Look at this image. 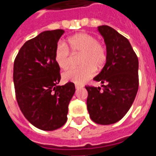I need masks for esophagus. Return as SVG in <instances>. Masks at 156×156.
I'll list each match as a JSON object with an SVG mask.
<instances>
[{"instance_id":"1","label":"esophagus","mask_w":156,"mask_h":156,"mask_svg":"<svg viewBox=\"0 0 156 156\" xmlns=\"http://www.w3.org/2000/svg\"><path fill=\"white\" fill-rule=\"evenodd\" d=\"M82 87V86H79V85H75V88L76 89H79Z\"/></svg>"}]
</instances>
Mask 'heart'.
I'll return each instance as SVG.
<instances>
[{
  "label": "heart",
  "instance_id": "obj_1",
  "mask_svg": "<svg viewBox=\"0 0 156 156\" xmlns=\"http://www.w3.org/2000/svg\"><path fill=\"white\" fill-rule=\"evenodd\" d=\"M72 53H81V67L71 68L63 73V79L75 84H83L95 74L96 69H101L107 59L106 49L93 36L85 33H77L67 39L66 44L59 41L55 51V59L61 69H66L71 64Z\"/></svg>",
  "mask_w": 156,
  "mask_h": 156
}]
</instances>
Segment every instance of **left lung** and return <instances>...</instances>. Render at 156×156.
<instances>
[{
    "instance_id": "obj_1",
    "label": "left lung",
    "mask_w": 156,
    "mask_h": 156,
    "mask_svg": "<svg viewBox=\"0 0 156 156\" xmlns=\"http://www.w3.org/2000/svg\"><path fill=\"white\" fill-rule=\"evenodd\" d=\"M97 31L104 38L107 59L93 79L103 84V89L85 87L87 105L91 120L109 125L123 118L133 103L138 90V59L129 41L114 28L102 25Z\"/></svg>"
}]
</instances>
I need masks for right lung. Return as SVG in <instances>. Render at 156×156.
I'll use <instances>...</instances> for the list:
<instances>
[{
    "instance_id": "right-lung-1",
    "label": "right lung",
    "mask_w": 156,
    "mask_h": 156,
    "mask_svg": "<svg viewBox=\"0 0 156 156\" xmlns=\"http://www.w3.org/2000/svg\"><path fill=\"white\" fill-rule=\"evenodd\" d=\"M62 29L45 31L20 48L14 63V84L18 105L36 128L53 131L67 121L68 107L75 92L74 83L58 86L59 67L55 51Z\"/></svg>"
}]
</instances>
